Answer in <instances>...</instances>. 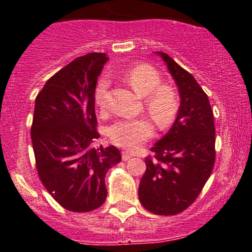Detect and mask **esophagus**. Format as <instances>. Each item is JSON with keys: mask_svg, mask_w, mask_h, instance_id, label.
Instances as JSON below:
<instances>
[{"mask_svg": "<svg viewBox=\"0 0 252 252\" xmlns=\"http://www.w3.org/2000/svg\"><path fill=\"white\" fill-rule=\"evenodd\" d=\"M131 158V155L128 154V152H122V159L123 161H129Z\"/></svg>", "mask_w": 252, "mask_h": 252, "instance_id": "obj_1", "label": "esophagus"}]
</instances>
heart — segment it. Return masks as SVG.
Here are the masks:
<instances>
[{
	"instance_id": "b5f03b06",
	"label": "heart",
	"mask_w": 252,
	"mask_h": 252,
	"mask_svg": "<svg viewBox=\"0 0 252 252\" xmlns=\"http://www.w3.org/2000/svg\"><path fill=\"white\" fill-rule=\"evenodd\" d=\"M139 97L145 98V110L149 112L155 123L161 129L167 128L174 121L178 112V96L173 88L162 85L159 73L154 67L140 64L134 67L126 75ZM110 81L102 79L95 90L96 105L105 110L107 107V91ZM154 133V126L146 118L119 119L108 128L107 135L116 146L126 150H136Z\"/></svg>"
}]
</instances>
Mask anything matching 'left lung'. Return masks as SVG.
Wrapping results in <instances>:
<instances>
[{"instance_id":"8db88e82","label":"left lung","mask_w":252,"mask_h":252,"mask_svg":"<svg viewBox=\"0 0 252 252\" xmlns=\"http://www.w3.org/2000/svg\"><path fill=\"white\" fill-rule=\"evenodd\" d=\"M163 60L177 84L180 106L168 133L146 157L139 185V200L151 213L173 216L196 200L215 164L216 130L207 95L195 78L167 53Z\"/></svg>"}]
</instances>
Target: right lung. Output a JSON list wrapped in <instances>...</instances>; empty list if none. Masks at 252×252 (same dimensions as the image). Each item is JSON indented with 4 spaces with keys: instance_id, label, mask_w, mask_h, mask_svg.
<instances>
[{
    "instance_id": "right-lung-1",
    "label": "right lung",
    "mask_w": 252,
    "mask_h": 252,
    "mask_svg": "<svg viewBox=\"0 0 252 252\" xmlns=\"http://www.w3.org/2000/svg\"><path fill=\"white\" fill-rule=\"evenodd\" d=\"M106 53H88L50 78L35 100L32 142L37 174L53 199L72 212H90L107 197L105 177L122 161L113 145L94 147L95 89Z\"/></svg>"
}]
</instances>
